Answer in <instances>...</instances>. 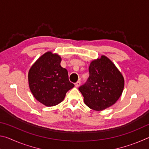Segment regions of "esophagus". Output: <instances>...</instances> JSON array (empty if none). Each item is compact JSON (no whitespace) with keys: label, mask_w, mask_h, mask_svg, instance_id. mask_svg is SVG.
Wrapping results in <instances>:
<instances>
[{"label":"esophagus","mask_w":149,"mask_h":149,"mask_svg":"<svg viewBox=\"0 0 149 149\" xmlns=\"http://www.w3.org/2000/svg\"><path fill=\"white\" fill-rule=\"evenodd\" d=\"M80 84H81V82L79 81H77V82L75 84V87H79L80 86Z\"/></svg>","instance_id":"esophagus-1"}]
</instances>
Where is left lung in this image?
Masks as SVG:
<instances>
[{"label": "left lung", "instance_id": "1", "mask_svg": "<svg viewBox=\"0 0 149 149\" xmlns=\"http://www.w3.org/2000/svg\"><path fill=\"white\" fill-rule=\"evenodd\" d=\"M87 82L79 88L88 107L101 111L114 104L122 94L124 78L115 64L104 55L93 60Z\"/></svg>", "mask_w": 149, "mask_h": 149}]
</instances>
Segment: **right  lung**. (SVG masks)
I'll return each instance as SVG.
<instances>
[{"mask_svg": "<svg viewBox=\"0 0 149 149\" xmlns=\"http://www.w3.org/2000/svg\"><path fill=\"white\" fill-rule=\"evenodd\" d=\"M58 54L48 51L32 65L28 73L30 91L37 101L53 107L63 101L74 85L69 81L66 69L60 65Z\"/></svg>", "mask_w": 149, "mask_h": 149, "instance_id": "obj_1", "label": "right lung"}]
</instances>
